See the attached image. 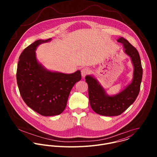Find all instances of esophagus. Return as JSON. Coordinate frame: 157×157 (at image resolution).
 I'll list each match as a JSON object with an SVG mask.
<instances>
[{
  "label": "esophagus",
  "mask_w": 157,
  "mask_h": 157,
  "mask_svg": "<svg viewBox=\"0 0 157 157\" xmlns=\"http://www.w3.org/2000/svg\"><path fill=\"white\" fill-rule=\"evenodd\" d=\"M90 72V70L88 68H86V67H84L82 69L81 71V74H82V77H85L86 75L89 74V73Z\"/></svg>",
  "instance_id": "1"
}]
</instances>
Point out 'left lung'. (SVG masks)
<instances>
[{
    "label": "left lung",
    "instance_id": "left-lung-1",
    "mask_svg": "<svg viewBox=\"0 0 157 157\" xmlns=\"http://www.w3.org/2000/svg\"><path fill=\"white\" fill-rule=\"evenodd\" d=\"M117 42L123 44L124 52L131 58L134 67L132 81L118 94L110 95L96 77L92 75L85 77L90 107L95 113L104 116L119 115L133 104L139 94L142 80L143 69L138 51L122 37Z\"/></svg>",
    "mask_w": 157,
    "mask_h": 157
}]
</instances>
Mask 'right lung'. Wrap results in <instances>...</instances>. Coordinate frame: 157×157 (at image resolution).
I'll return each instance as SVG.
<instances>
[{
	"label": "right lung",
	"mask_w": 157,
	"mask_h": 157,
	"mask_svg": "<svg viewBox=\"0 0 157 157\" xmlns=\"http://www.w3.org/2000/svg\"><path fill=\"white\" fill-rule=\"evenodd\" d=\"M51 40L40 39L26 47L19 57L16 74L25 103L45 117L57 115L65 110L71 90L82 78L80 70L72 74L52 71L37 59V48Z\"/></svg>",
	"instance_id": "right-lung-1"
}]
</instances>
